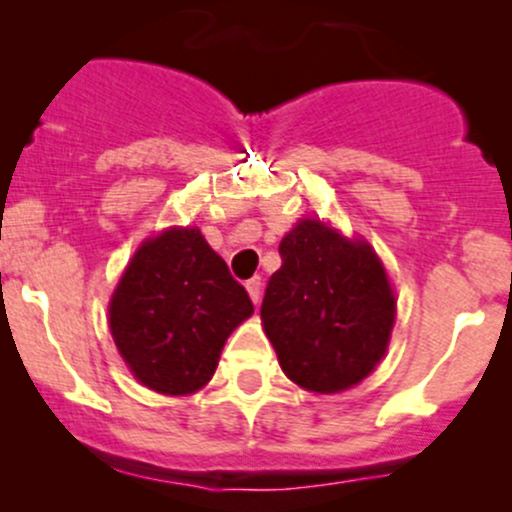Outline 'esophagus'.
<instances>
[{
    "mask_svg": "<svg viewBox=\"0 0 512 512\" xmlns=\"http://www.w3.org/2000/svg\"><path fill=\"white\" fill-rule=\"evenodd\" d=\"M245 289H248L252 303H260V296H262V279L260 276H252V279L245 284Z\"/></svg>",
    "mask_w": 512,
    "mask_h": 512,
    "instance_id": "esophagus-1",
    "label": "esophagus"
}]
</instances>
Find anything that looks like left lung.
Masks as SVG:
<instances>
[{"label":"left lung","instance_id":"1","mask_svg":"<svg viewBox=\"0 0 512 512\" xmlns=\"http://www.w3.org/2000/svg\"><path fill=\"white\" fill-rule=\"evenodd\" d=\"M279 255L260 315L284 373L322 395L361 383L395 325L383 264L368 243L313 219L281 240Z\"/></svg>","mask_w":512,"mask_h":512}]
</instances>
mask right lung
Returning <instances> with one entry per match:
<instances>
[{"mask_svg": "<svg viewBox=\"0 0 512 512\" xmlns=\"http://www.w3.org/2000/svg\"><path fill=\"white\" fill-rule=\"evenodd\" d=\"M248 291L197 228L146 240L110 301V332L139 383L190 395L211 380L221 349L252 315Z\"/></svg>", "mask_w": 512, "mask_h": 512, "instance_id": "add662e5", "label": "right lung"}]
</instances>
